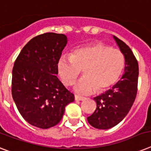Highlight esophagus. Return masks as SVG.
<instances>
[{
    "label": "esophagus",
    "mask_w": 151,
    "mask_h": 151,
    "mask_svg": "<svg viewBox=\"0 0 151 151\" xmlns=\"http://www.w3.org/2000/svg\"><path fill=\"white\" fill-rule=\"evenodd\" d=\"M74 99H75L76 101H83V100L85 99V98L81 96H78V95H75V96H74Z\"/></svg>",
    "instance_id": "obj_1"
}]
</instances>
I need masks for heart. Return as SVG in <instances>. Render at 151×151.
I'll return each instance as SVG.
<instances>
[{
  "mask_svg": "<svg viewBox=\"0 0 151 151\" xmlns=\"http://www.w3.org/2000/svg\"><path fill=\"white\" fill-rule=\"evenodd\" d=\"M124 67V56L119 50L95 42L78 48L70 55H62L57 70L63 84L70 85L82 70L84 76L73 84V88L78 94L88 95L95 90L102 92L111 88L122 75Z\"/></svg>",
  "mask_w": 151,
  "mask_h": 151,
  "instance_id": "heart-1",
  "label": "heart"
}]
</instances>
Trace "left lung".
<instances>
[{
  "label": "left lung",
  "mask_w": 151,
  "mask_h": 151,
  "mask_svg": "<svg viewBox=\"0 0 151 151\" xmlns=\"http://www.w3.org/2000/svg\"><path fill=\"white\" fill-rule=\"evenodd\" d=\"M113 38L125 57V73L111 89L94 98L97 108L88 121L99 129H110L119 123L130 110L137 93L139 67L137 59L124 42L114 35Z\"/></svg>",
  "instance_id": "left-lung-1"
}]
</instances>
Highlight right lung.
<instances>
[{"mask_svg":"<svg viewBox=\"0 0 151 151\" xmlns=\"http://www.w3.org/2000/svg\"><path fill=\"white\" fill-rule=\"evenodd\" d=\"M67 42L63 34L47 32L32 38L23 47L12 70V94L24 119L41 129L60 122L74 95L56 74L57 63Z\"/></svg>","mask_w":151,"mask_h":151,"instance_id":"add662e5","label":"right lung"}]
</instances>
